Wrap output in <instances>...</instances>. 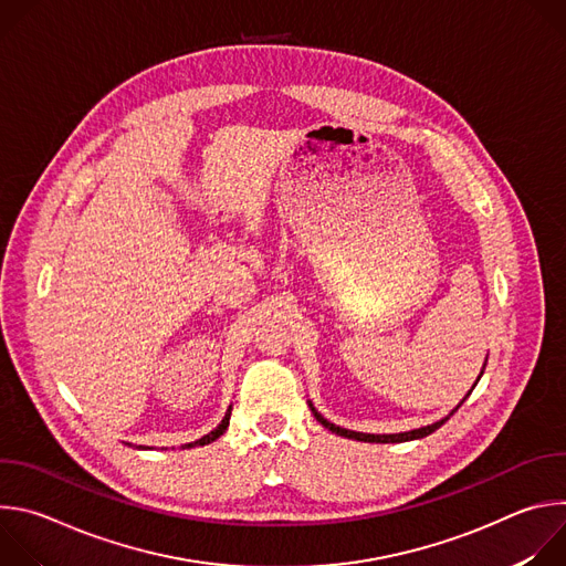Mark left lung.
Here are the masks:
<instances>
[{
	"label": "left lung",
	"mask_w": 566,
	"mask_h": 566,
	"mask_svg": "<svg viewBox=\"0 0 566 566\" xmlns=\"http://www.w3.org/2000/svg\"><path fill=\"white\" fill-rule=\"evenodd\" d=\"M483 374V371H481ZM481 378V376H479ZM479 378H476V382H479ZM474 382V385H476ZM474 385H472V389H474ZM468 396H470V391H468ZM465 400V398H463ZM461 400V402H463ZM461 402L459 406L450 412V417L461 408ZM311 412H313V417L325 426L327 430H332V432H336V434H340V437H347V439H356V441H369V443H402V441H412V439H423V437H428V434H432L434 430H439L450 417H446V419H441V421H437V423H432V426H426V428H419V430H412V432H400V434H363V432H354V430H345V428H338V426H334V423H329L325 417L322 415H317L313 408H311Z\"/></svg>",
	"instance_id": "left-lung-1"
}]
</instances>
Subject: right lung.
<instances>
[{"mask_svg":"<svg viewBox=\"0 0 566 566\" xmlns=\"http://www.w3.org/2000/svg\"><path fill=\"white\" fill-rule=\"evenodd\" d=\"M230 412H232V406L228 408V412H226V417H223V421L210 432V434H206V437H201L199 441H195V443H188V446H184V448H195V446H206V443H210V441H214V439H219L223 432H226V428H228V421H230Z\"/></svg>","mask_w":566,"mask_h":566,"instance_id":"add662e5","label":"right lung"}]
</instances>
